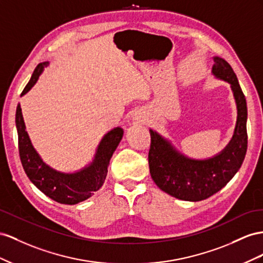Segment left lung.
<instances>
[{
	"instance_id": "obj_1",
	"label": "left lung",
	"mask_w": 263,
	"mask_h": 263,
	"mask_svg": "<svg viewBox=\"0 0 263 263\" xmlns=\"http://www.w3.org/2000/svg\"><path fill=\"white\" fill-rule=\"evenodd\" d=\"M213 73L231 86L237 104V124L229 144L208 160H193L178 153L168 141L149 130L148 167L160 190L182 200L199 201L220 191L241 166L247 152V102L231 66L214 57Z\"/></svg>"
}]
</instances>
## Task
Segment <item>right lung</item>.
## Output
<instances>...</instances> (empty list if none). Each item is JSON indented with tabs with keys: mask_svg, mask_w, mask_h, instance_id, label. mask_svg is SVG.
<instances>
[{
	"mask_svg": "<svg viewBox=\"0 0 263 263\" xmlns=\"http://www.w3.org/2000/svg\"><path fill=\"white\" fill-rule=\"evenodd\" d=\"M47 65L48 63L37 65L22 96L31 90L44 70V67ZM15 122H16L18 134L21 162L29 181L46 196L65 205H74L88 199L103 185L111 156L123 136L121 127H116L108 132L97 148L92 163L76 173L67 174L49 167L37 154L25 130V123L20 104L16 108Z\"/></svg>",
	"mask_w": 263,
	"mask_h": 263,
	"instance_id": "obj_1",
	"label": "right lung"
}]
</instances>
